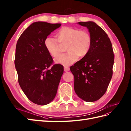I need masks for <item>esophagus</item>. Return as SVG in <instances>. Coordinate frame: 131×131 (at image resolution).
Wrapping results in <instances>:
<instances>
[{"instance_id":"1","label":"esophagus","mask_w":131,"mask_h":131,"mask_svg":"<svg viewBox=\"0 0 131 131\" xmlns=\"http://www.w3.org/2000/svg\"><path fill=\"white\" fill-rule=\"evenodd\" d=\"M69 69H70V68H69V67H64V71L65 72H68V71H69Z\"/></svg>"}]
</instances>
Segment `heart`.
Here are the masks:
<instances>
[{
    "mask_svg": "<svg viewBox=\"0 0 131 131\" xmlns=\"http://www.w3.org/2000/svg\"><path fill=\"white\" fill-rule=\"evenodd\" d=\"M57 39L47 37L44 40V46L49 54L56 57L61 52L62 46H67L68 53L57 57L55 62L65 66L75 63L79 57L83 58L88 54L92 46V37L85 30L70 27H63L56 34Z\"/></svg>",
    "mask_w": 131,
    "mask_h": 131,
    "instance_id": "b5f03b06",
    "label": "heart"
}]
</instances>
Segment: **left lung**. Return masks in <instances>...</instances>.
I'll return each mask as SVG.
<instances>
[{
  "label": "left lung",
  "mask_w": 131,
  "mask_h": 131,
  "mask_svg": "<svg viewBox=\"0 0 131 131\" xmlns=\"http://www.w3.org/2000/svg\"><path fill=\"white\" fill-rule=\"evenodd\" d=\"M87 27L92 43L88 54L70 68L74 77V89L82 100H98L106 93L112 77L114 56L108 35L93 21H81Z\"/></svg>",
  "instance_id": "8db88e82"
}]
</instances>
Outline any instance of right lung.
Segmentation results:
<instances>
[{"instance_id": "obj_1", "label": "right lung", "mask_w": 131, "mask_h": 131, "mask_svg": "<svg viewBox=\"0 0 131 131\" xmlns=\"http://www.w3.org/2000/svg\"><path fill=\"white\" fill-rule=\"evenodd\" d=\"M60 25L34 22L21 34L16 46L14 63L19 84L29 100L41 106L54 99L64 71L63 66L59 64L49 69L53 60L44 43Z\"/></svg>"}]
</instances>
